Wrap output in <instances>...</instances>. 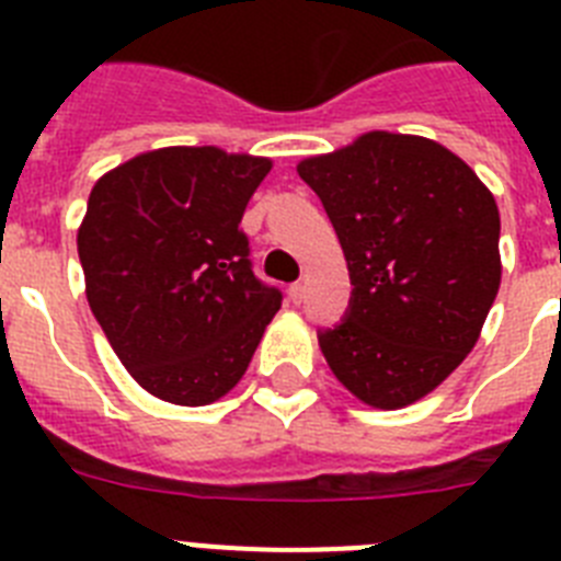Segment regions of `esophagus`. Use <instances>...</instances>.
I'll return each instance as SVG.
<instances>
[{
	"label": "esophagus",
	"instance_id": "1",
	"mask_svg": "<svg viewBox=\"0 0 561 561\" xmlns=\"http://www.w3.org/2000/svg\"><path fill=\"white\" fill-rule=\"evenodd\" d=\"M304 291H306V286L300 284V280H297V284H291L289 286V300H291V304H300V300H304Z\"/></svg>",
	"mask_w": 561,
	"mask_h": 561
}]
</instances>
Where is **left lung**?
Wrapping results in <instances>:
<instances>
[{
    "label": "left lung",
    "mask_w": 561,
    "mask_h": 561,
    "mask_svg": "<svg viewBox=\"0 0 561 561\" xmlns=\"http://www.w3.org/2000/svg\"><path fill=\"white\" fill-rule=\"evenodd\" d=\"M297 173L354 286L345 320L317 334L325 362L370 408H408L466 359L497 297V202L460 157L415 134L368 131Z\"/></svg>",
    "instance_id": "1"
}]
</instances>
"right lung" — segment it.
Masks as SVG:
<instances>
[{
	"label": "right lung",
	"instance_id": "obj_1",
	"mask_svg": "<svg viewBox=\"0 0 561 561\" xmlns=\"http://www.w3.org/2000/svg\"><path fill=\"white\" fill-rule=\"evenodd\" d=\"M272 160L171 146L89 193L78 257L89 309L140 388L202 408L238 385L284 295L257 280L241 216Z\"/></svg>",
	"mask_w": 561,
	"mask_h": 561
}]
</instances>
